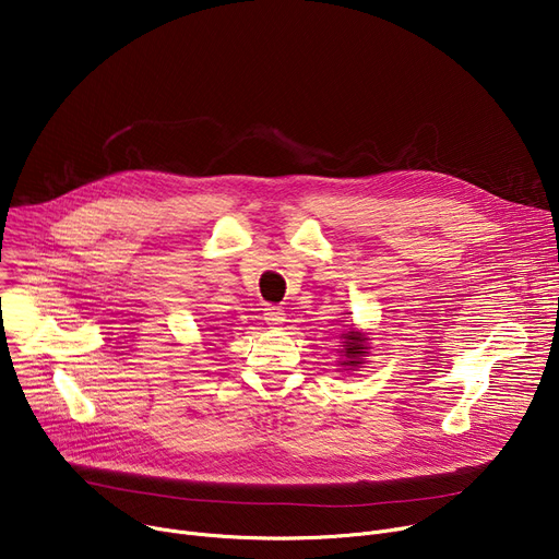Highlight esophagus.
Instances as JSON below:
<instances>
[{
  "label": "esophagus",
  "instance_id": "esophagus-1",
  "mask_svg": "<svg viewBox=\"0 0 559 559\" xmlns=\"http://www.w3.org/2000/svg\"><path fill=\"white\" fill-rule=\"evenodd\" d=\"M264 321L270 326H281L285 321V310L281 306H264Z\"/></svg>",
  "mask_w": 559,
  "mask_h": 559
}]
</instances>
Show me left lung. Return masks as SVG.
Returning a JSON list of instances; mask_svg holds the SVG:
<instances>
[{"mask_svg": "<svg viewBox=\"0 0 559 559\" xmlns=\"http://www.w3.org/2000/svg\"><path fill=\"white\" fill-rule=\"evenodd\" d=\"M344 337V356L348 358L344 365H350V367H358L360 365V356L367 354V346H365V340L360 333H354L348 331L342 335Z\"/></svg>", "mask_w": 559, "mask_h": 559, "instance_id": "8db88e82", "label": "left lung"}]
</instances>
